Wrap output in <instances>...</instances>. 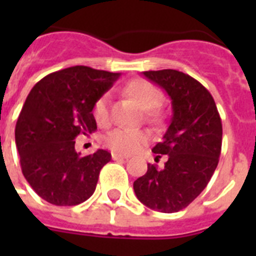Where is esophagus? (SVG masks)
<instances>
[{
    "instance_id": "1",
    "label": "esophagus",
    "mask_w": 256,
    "mask_h": 256,
    "mask_svg": "<svg viewBox=\"0 0 256 256\" xmlns=\"http://www.w3.org/2000/svg\"><path fill=\"white\" fill-rule=\"evenodd\" d=\"M112 160H123V159H128V156L122 155V154H118V152H112Z\"/></svg>"
}]
</instances>
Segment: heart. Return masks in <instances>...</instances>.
<instances>
[{"mask_svg": "<svg viewBox=\"0 0 256 256\" xmlns=\"http://www.w3.org/2000/svg\"><path fill=\"white\" fill-rule=\"evenodd\" d=\"M126 94H130L137 101L141 108L148 112L151 119L158 118V112L154 110L162 101V94L152 83L146 79H134L124 88ZM110 96L108 94H101L94 104V118L100 126H105L110 116ZM150 137L146 132L126 126L115 128L105 136V144L112 150L122 154H132L138 151L148 144Z\"/></svg>", "mask_w": 256, "mask_h": 256, "instance_id": "obj_1", "label": "heart"}]
</instances>
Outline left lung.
I'll return each mask as SVG.
<instances>
[{"mask_svg": "<svg viewBox=\"0 0 256 256\" xmlns=\"http://www.w3.org/2000/svg\"><path fill=\"white\" fill-rule=\"evenodd\" d=\"M172 100L170 124L154 154L168 155L162 168L148 164L133 190L142 204L162 212L188 206L208 186L222 150V120L214 98L204 86L173 69L144 72ZM158 155L156 158H162Z\"/></svg>", "mask_w": 256, "mask_h": 256, "instance_id": "obj_1", "label": "left lung"}]
</instances>
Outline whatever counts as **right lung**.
I'll list each match as a JSON object with an SVG mask.
<instances>
[{"label":"right lung","instance_id":"obj_1","mask_svg":"<svg viewBox=\"0 0 256 256\" xmlns=\"http://www.w3.org/2000/svg\"><path fill=\"white\" fill-rule=\"evenodd\" d=\"M119 76L78 65L48 74L29 92L18 118L15 142L24 177L50 204L73 206L94 195L112 154L97 150L82 158L76 138L97 130L94 101Z\"/></svg>","mask_w":256,"mask_h":256}]
</instances>
